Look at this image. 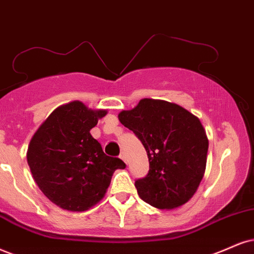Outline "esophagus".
<instances>
[{"instance_id":"obj_1","label":"esophagus","mask_w":254,"mask_h":254,"mask_svg":"<svg viewBox=\"0 0 254 254\" xmlns=\"http://www.w3.org/2000/svg\"><path fill=\"white\" fill-rule=\"evenodd\" d=\"M120 158L122 159V160H124L125 162H126V164H127V156H126V154H125V153L124 152H122L121 153V154H120Z\"/></svg>"}]
</instances>
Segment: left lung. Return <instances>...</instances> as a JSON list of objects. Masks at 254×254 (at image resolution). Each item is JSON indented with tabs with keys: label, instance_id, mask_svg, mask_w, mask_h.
<instances>
[{
	"label": "left lung",
	"instance_id": "8db88e82",
	"mask_svg": "<svg viewBox=\"0 0 254 254\" xmlns=\"http://www.w3.org/2000/svg\"><path fill=\"white\" fill-rule=\"evenodd\" d=\"M119 120L145 147L149 171L135 180L140 198L160 209L184 205L199 187L206 168L208 140L201 122L179 105L142 99L122 111Z\"/></svg>",
	"mask_w": 254,
	"mask_h": 254
}]
</instances>
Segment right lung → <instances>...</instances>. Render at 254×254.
<instances>
[{
    "instance_id": "1",
    "label": "right lung",
    "mask_w": 254,
    "mask_h": 254,
    "mask_svg": "<svg viewBox=\"0 0 254 254\" xmlns=\"http://www.w3.org/2000/svg\"><path fill=\"white\" fill-rule=\"evenodd\" d=\"M106 114L73 101L56 108L34 134L28 165L40 190L59 207H92L103 198L114 171L126 167L121 159L106 155L89 133Z\"/></svg>"
}]
</instances>
